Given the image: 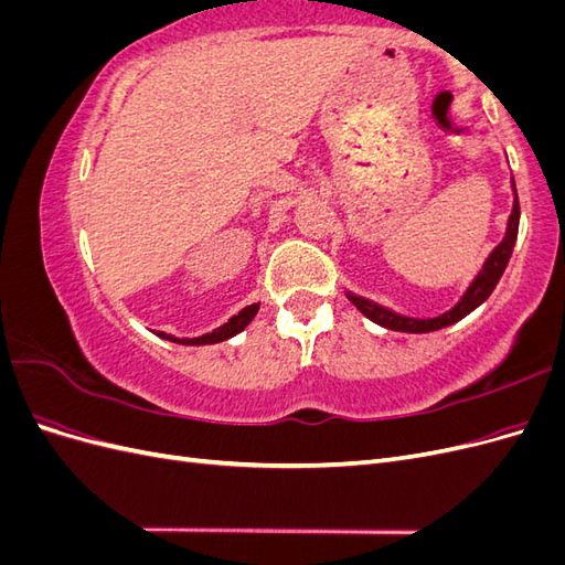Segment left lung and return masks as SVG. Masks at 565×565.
Masks as SVG:
<instances>
[{
    "instance_id": "obj_1",
    "label": "left lung",
    "mask_w": 565,
    "mask_h": 565,
    "mask_svg": "<svg viewBox=\"0 0 565 565\" xmlns=\"http://www.w3.org/2000/svg\"><path fill=\"white\" fill-rule=\"evenodd\" d=\"M514 188V195H516V183H511ZM519 218H521V207H519V195L514 198V210H511L509 216V224H507V233H504V241L492 249V254L486 259L481 273L473 278V282L469 285V289L465 292L450 311L440 313L436 318H409V316H401V313H393L391 309H384V306L374 303L365 297H355L349 292V299L355 303V309L361 311L363 316H367L372 322L382 324L386 330H396V332H434L440 328H448V324L461 320L465 316H469L473 309H478L490 295L494 285L500 282L502 273L509 264V256L514 252L516 245V235H519Z\"/></svg>"
}]
</instances>
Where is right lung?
<instances>
[{"mask_svg": "<svg viewBox=\"0 0 565 565\" xmlns=\"http://www.w3.org/2000/svg\"><path fill=\"white\" fill-rule=\"evenodd\" d=\"M256 311H259V303H252V306H245V309L233 316L228 322L221 324V328H216L214 332H207L202 337H193V339H179V337H172L167 332H160L162 339H169V341H177V344H185V347H204V344H218V341L224 339H231L235 337L237 332H243L247 324L252 322V318L256 316Z\"/></svg>", "mask_w": 565, "mask_h": 565, "instance_id": "obj_1", "label": "right lung"}]
</instances>
